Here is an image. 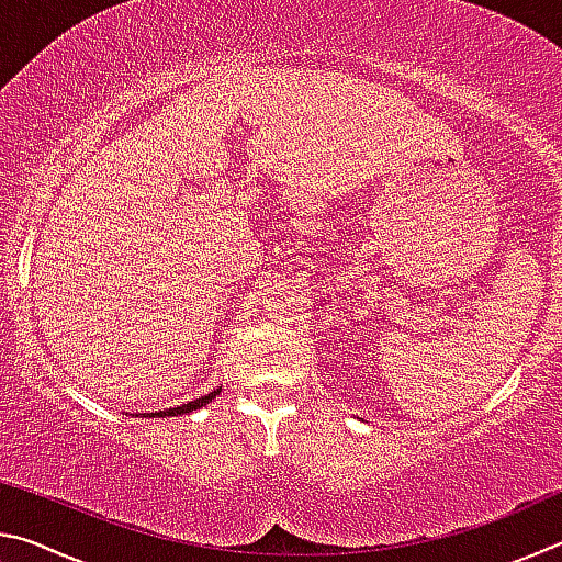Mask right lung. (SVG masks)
Wrapping results in <instances>:
<instances>
[{
  "label": "right lung",
  "instance_id": "add662e5",
  "mask_svg": "<svg viewBox=\"0 0 562 562\" xmlns=\"http://www.w3.org/2000/svg\"><path fill=\"white\" fill-rule=\"evenodd\" d=\"M217 394H221V389H215V392H211V394H207V396L193 398V402H188V404H180V406H176V408H166V412H156V414H146V416L166 418V416H180V414H190V412H195V408H201V406H205V404H211Z\"/></svg>",
  "mask_w": 562,
  "mask_h": 562
}]
</instances>
